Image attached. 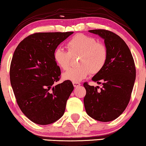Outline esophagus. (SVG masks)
<instances>
[{"mask_svg":"<svg viewBox=\"0 0 146 146\" xmlns=\"http://www.w3.org/2000/svg\"><path fill=\"white\" fill-rule=\"evenodd\" d=\"M73 86H74L75 88H77V87L81 86V84L79 82H73Z\"/></svg>","mask_w":146,"mask_h":146,"instance_id":"esophagus-1","label":"esophagus"}]
</instances>
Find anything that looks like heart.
Returning a JSON list of instances; mask_svg holds the SVG:
<instances>
[{
  "label": "heart",
  "mask_w": 146,
  "mask_h": 146,
  "mask_svg": "<svg viewBox=\"0 0 146 146\" xmlns=\"http://www.w3.org/2000/svg\"><path fill=\"white\" fill-rule=\"evenodd\" d=\"M68 52L62 48L55 50L53 58L61 69L67 70L71 64V56L79 55V67L72 68L62 74V78L72 82H79L90 73L98 74L102 71L108 60V50L104 44L84 34L75 35L67 42Z\"/></svg>",
  "instance_id": "b5f03b06"
}]
</instances>
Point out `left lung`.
<instances>
[{
  "label": "left lung",
  "mask_w": 146,
  "mask_h": 146,
  "mask_svg": "<svg viewBox=\"0 0 146 146\" xmlns=\"http://www.w3.org/2000/svg\"><path fill=\"white\" fill-rule=\"evenodd\" d=\"M89 32L104 40L108 56L104 69L92 79L102 88L98 91V86L84 83V106L90 117L108 122L119 117L129 102L135 80V66L128 46L121 37L105 29Z\"/></svg>",
  "instance_id": "obj_1"
}]
</instances>
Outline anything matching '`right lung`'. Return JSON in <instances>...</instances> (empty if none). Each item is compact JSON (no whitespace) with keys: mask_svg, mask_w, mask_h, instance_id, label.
<instances>
[{"mask_svg":"<svg viewBox=\"0 0 146 146\" xmlns=\"http://www.w3.org/2000/svg\"><path fill=\"white\" fill-rule=\"evenodd\" d=\"M69 32L36 33L20 42L13 56L10 81L22 112L36 124H51L63 115L73 92L71 81L54 85L60 69L53 54Z\"/></svg>","mask_w":146,"mask_h":146,"instance_id":"obj_1","label":"right lung"}]
</instances>
